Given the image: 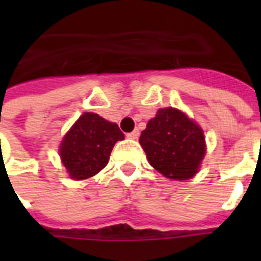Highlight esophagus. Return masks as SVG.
Masks as SVG:
<instances>
[{
  "label": "esophagus",
  "instance_id": "obj_1",
  "mask_svg": "<svg viewBox=\"0 0 261 261\" xmlns=\"http://www.w3.org/2000/svg\"><path fill=\"white\" fill-rule=\"evenodd\" d=\"M127 137H128V138H130V139H138L139 131L138 130L131 131V133H128V134H127Z\"/></svg>",
  "mask_w": 261,
  "mask_h": 261
}]
</instances>
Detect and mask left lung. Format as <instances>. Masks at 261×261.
<instances>
[{"mask_svg": "<svg viewBox=\"0 0 261 261\" xmlns=\"http://www.w3.org/2000/svg\"><path fill=\"white\" fill-rule=\"evenodd\" d=\"M139 143L151 167L173 180L192 177L206 153L202 128L176 108L159 110Z\"/></svg>", "mask_w": 261, "mask_h": 261, "instance_id": "1", "label": "left lung"}]
</instances>
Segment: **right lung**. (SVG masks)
<instances>
[{
  "label": "right lung",
  "mask_w": 261,
  "mask_h": 261,
  "mask_svg": "<svg viewBox=\"0 0 261 261\" xmlns=\"http://www.w3.org/2000/svg\"><path fill=\"white\" fill-rule=\"evenodd\" d=\"M124 138L118 124L85 112L65 135L59 153L71 178L84 180L106 167L112 147Z\"/></svg>",
  "instance_id": "obj_1"
}]
</instances>
